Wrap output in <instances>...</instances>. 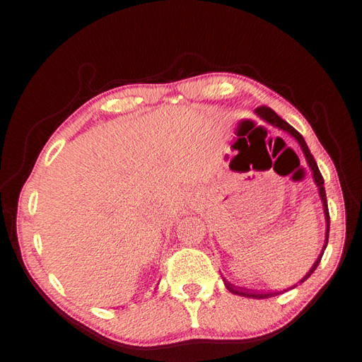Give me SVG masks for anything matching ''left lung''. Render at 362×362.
I'll list each match as a JSON object with an SVG mask.
<instances>
[{
    "label": "left lung",
    "instance_id": "8db88e82",
    "mask_svg": "<svg viewBox=\"0 0 362 362\" xmlns=\"http://www.w3.org/2000/svg\"><path fill=\"white\" fill-rule=\"evenodd\" d=\"M255 113H257L258 117H260L262 119L268 121L269 124L276 126V127H279V129H282V131L288 132V134L291 135V137L296 139V141L299 143V146L303 148V153H304V156H305V159H308V163H309V167H310L312 173H313V180H315L317 186H318V190H320V199H322V202H323V209H325V217H326V240H325V245H323L322 254H320V257L317 258V262L313 263V266L309 269L308 274H305V276L301 279V281H299V284H303L304 281H308V279L312 276V272L317 269V266H318L320 260H322V257H323V252H325V249H326V245H328V238H329V209H328V202H326V192H325V186H323L325 180H323L322 173H320V170H318V165H317L315 159H313V156L310 154V149L308 148V145H305L303 135L299 134L295 127H291L287 121H284L274 110H271L269 107H264V105L258 107L257 110H255ZM223 282H225V287H227V290H228L230 293H233V295L245 296V298L264 299V298L277 296V295H281V293H282V291H266V293H263V291H254V290H249V288H241V287H236V285H233V284L227 282V281H225V279H223ZM295 287H296V285H295ZM295 287H291V288H295ZM291 288H290V290H291ZM285 291H287V290H285Z\"/></svg>",
    "mask_w": 362,
    "mask_h": 362
}]
</instances>
